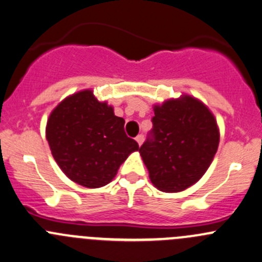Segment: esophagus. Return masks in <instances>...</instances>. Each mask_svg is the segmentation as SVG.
I'll list each match as a JSON object with an SVG mask.
<instances>
[{"label": "esophagus", "instance_id": "34e87169", "mask_svg": "<svg viewBox=\"0 0 262 262\" xmlns=\"http://www.w3.org/2000/svg\"><path fill=\"white\" fill-rule=\"evenodd\" d=\"M136 140H137V143H138L139 145H142V143L144 142V136H143V134H139V136H137Z\"/></svg>", "mask_w": 262, "mask_h": 262}]
</instances>
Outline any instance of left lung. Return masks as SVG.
Masks as SVG:
<instances>
[{
    "instance_id": "8db88e82",
    "label": "left lung",
    "mask_w": 262,
    "mask_h": 262,
    "mask_svg": "<svg viewBox=\"0 0 262 262\" xmlns=\"http://www.w3.org/2000/svg\"><path fill=\"white\" fill-rule=\"evenodd\" d=\"M152 138L139 153L150 182L167 193L182 192L202 178L220 143L213 113L188 94L154 104Z\"/></svg>"
}]
</instances>
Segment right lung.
I'll return each instance as SVG.
<instances>
[{"instance_id": "right-lung-1", "label": "right lung", "mask_w": 262, "mask_h": 262, "mask_svg": "<svg viewBox=\"0 0 262 262\" xmlns=\"http://www.w3.org/2000/svg\"><path fill=\"white\" fill-rule=\"evenodd\" d=\"M124 119L92 89L66 96L50 113L46 139L66 177L86 188H100L114 180L120 164L138 143L124 132Z\"/></svg>"}]
</instances>
